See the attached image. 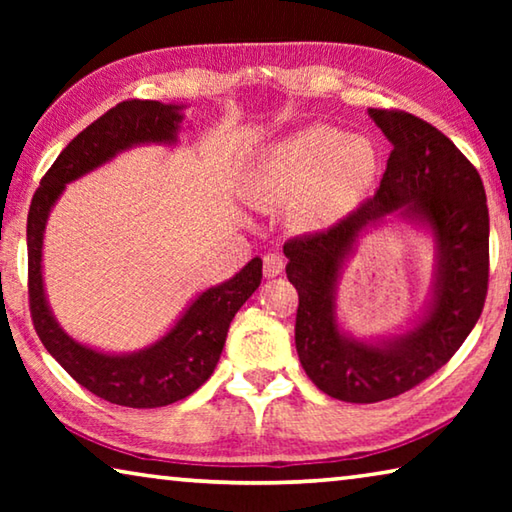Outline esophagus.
<instances>
[{
  "instance_id": "obj_1",
  "label": "esophagus",
  "mask_w": 512,
  "mask_h": 512,
  "mask_svg": "<svg viewBox=\"0 0 512 512\" xmlns=\"http://www.w3.org/2000/svg\"><path fill=\"white\" fill-rule=\"evenodd\" d=\"M282 268H284V262H282L280 255H275V253L264 255V275H266V277L280 275Z\"/></svg>"
}]
</instances>
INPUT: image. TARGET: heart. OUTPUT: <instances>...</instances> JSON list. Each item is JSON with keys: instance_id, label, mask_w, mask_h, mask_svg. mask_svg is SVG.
I'll use <instances>...</instances> for the list:
<instances>
[{"instance_id": "heart-1", "label": "heart", "mask_w": 512, "mask_h": 512, "mask_svg": "<svg viewBox=\"0 0 512 512\" xmlns=\"http://www.w3.org/2000/svg\"><path fill=\"white\" fill-rule=\"evenodd\" d=\"M379 153L366 137H345L329 126H309L284 137L259 160L248 178V198L257 205H284L305 194L309 216L320 219L375 178Z\"/></svg>"}]
</instances>
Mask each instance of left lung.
Returning <instances> with one entry per match:
<instances>
[{
    "label": "left lung",
    "instance_id": "obj_1",
    "mask_svg": "<svg viewBox=\"0 0 512 512\" xmlns=\"http://www.w3.org/2000/svg\"><path fill=\"white\" fill-rule=\"evenodd\" d=\"M393 151L377 194L332 228L284 244L298 291L296 350L307 377L341 402L391 400L454 357L488 293L490 219L479 171L427 121L368 110ZM411 224L434 244L428 302L393 337H354L338 316V284L358 241L388 222Z\"/></svg>",
    "mask_w": 512,
    "mask_h": 512
}]
</instances>
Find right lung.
<instances>
[{"label": "right lung", "mask_w": 512, "mask_h": 512, "mask_svg": "<svg viewBox=\"0 0 512 512\" xmlns=\"http://www.w3.org/2000/svg\"><path fill=\"white\" fill-rule=\"evenodd\" d=\"M185 108L160 101L119 103L65 146L29 207V302L42 345L83 388L131 409H158L185 400L210 379L232 318L262 282V259L253 257L230 280L196 293L160 339L133 352H106L76 341L51 311L42 266L45 230L69 183L137 146L178 144Z\"/></svg>", "instance_id": "right-lung-1"}]
</instances>
